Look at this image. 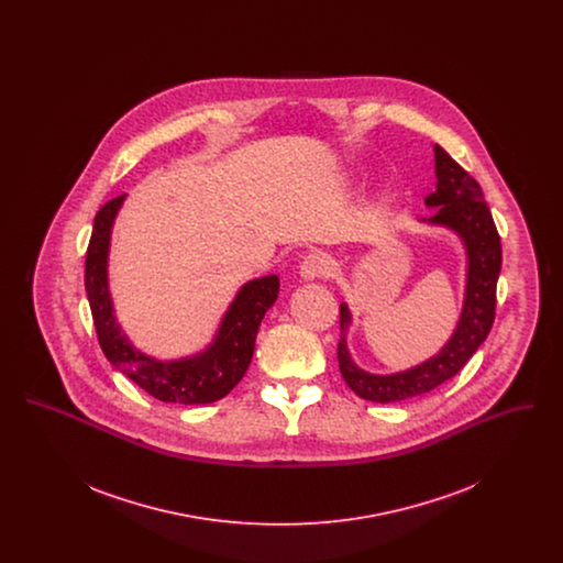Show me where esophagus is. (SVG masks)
Listing matches in <instances>:
<instances>
[{
  "label": "esophagus",
  "mask_w": 563,
  "mask_h": 563,
  "mask_svg": "<svg viewBox=\"0 0 563 563\" xmlns=\"http://www.w3.org/2000/svg\"><path fill=\"white\" fill-rule=\"evenodd\" d=\"M329 260L321 255V253H310L303 257L301 266H299V274L306 280H314V278H324L329 274Z\"/></svg>",
  "instance_id": "1"
}]
</instances>
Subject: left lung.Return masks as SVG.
<instances>
[{"instance_id":"left-lung-1","label":"left lung","mask_w":563,"mask_h":563,"mask_svg":"<svg viewBox=\"0 0 563 563\" xmlns=\"http://www.w3.org/2000/svg\"><path fill=\"white\" fill-rule=\"evenodd\" d=\"M437 189L427 205L437 207L430 223L448 225L464 241L468 255L466 294L460 322L452 340L427 363L393 375H374L358 369L346 349L349 306H340V372L350 388L367 401L395 402L430 393L454 377L482 346L496 317V283L503 266V244L492 213L483 200L482 186L439 145H434Z\"/></svg>"}]
</instances>
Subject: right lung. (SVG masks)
Segmentation results:
<instances>
[{"label":"right lung","mask_w":563,"mask_h":563,"mask_svg":"<svg viewBox=\"0 0 563 563\" xmlns=\"http://www.w3.org/2000/svg\"><path fill=\"white\" fill-rule=\"evenodd\" d=\"M124 196H115L95 214L86 251L84 285L101 350L115 369L139 388L164 402L202 405L225 397L246 374L262 319L278 297V276L246 283L225 312L214 342L200 354L181 361H156L134 350L113 317L108 289V251L111 225Z\"/></svg>","instance_id":"1"}]
</instances>
